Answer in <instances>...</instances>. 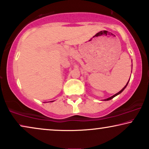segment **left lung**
I'll return each instance as SVG.
<instances>
[{"label":"left lung","instance_id":"1","mask_svg":"<svg viewBox=\"0 0 149 149\" xmlns=\"http://www.w3.org/2000/svg\"><path fill=\"white\" fill-rule=\"evenodd\" d=\"M128 83H127V84H126V85L125 86H124V88H122V90H121V91H119V92H118V93H116V94H115V95H113V96H112V97H109V98H108V99H106V100H105V101H108V100H112V99H113V98H114V97H115V96H117V95H119V94H120V93H122V92L123 91H124V89H125V88H126V86H127V85H128Z\"/></svg>","mask_w":149,"mask_h":149}]
</instances>
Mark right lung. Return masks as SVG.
<instances>
[{"instance_id":"right-lung-1","label":"right lung","mask_w":149,"mask_h":149,"mask_svg":"<svg viewBox=\"0 0 149 149\" xmlns=\"http://www.w3.org/2000/svg\"><path fill=\"white\" fill-rule=\"evenodd\" d=\"M52 102H53V101H52Z\"/></svg>"}]
</instances>
